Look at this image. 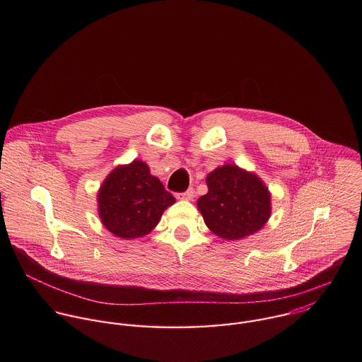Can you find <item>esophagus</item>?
Returning a JSON list of instances; mask_svg holds the SVG:
<instances>
[{"label":"esophagus","instance_id":"obj_1","mask_svg":"<svg viewBox=\"0 0 362 362\" xmlns=\"http://www.w3.org/2000/svg\"><path fill=\"white\" fill-rule=\"evenodd\" d=\"M177 199H185V200H192L194 197V190L193 189H187L186 192H179L176 193Z\"/></svg>","mask_w":362,"mask_h":362}]
</instances>
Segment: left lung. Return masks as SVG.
<instances>
[{
	"label": "left lung",
	"instance_id": "obj_1",
	"mask_svg": "<svg viewBox=\"0 0 362 362\" xmlns=\"http://www.w3.org/2000/svg\"><path fill=\"white\" fill-rule=\"evenodd\" d=\"M208 193L197 208L204 223L219 238L238 240L259 230L271 216V194L259 177L235 165L215 169L206 177Z\"/></svg>",
	"mask_w": 362,
	"mask_h": 362
}]
</instances>
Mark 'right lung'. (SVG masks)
<instances>
[{"label":"right lung","mask_w":362,"mask_h":362,"mask_svg":"<svg viewBox=\"0 0 362 362\" xmlns=\"http://www.w3.org/2000/svg\"><path fill=\"white\" fill-rule=\"evenodd\" d=\"M175 203L163 183L150 175L146 163L134 160L116 168L98 192L100 219L113 235L136 239L147 235Z\"/></svg>","instance_id":"obj_1"}]
</instances>
